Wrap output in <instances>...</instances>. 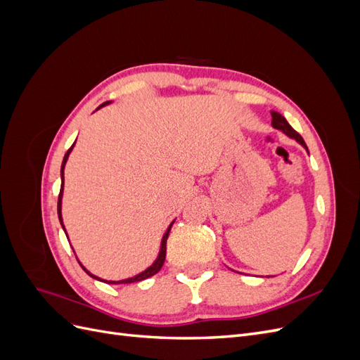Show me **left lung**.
Returning a JSON list of instances; mask_svg holds the SVG:
<instances>
[{
	"mask_svg": "<svg viewBox=\"0 0 360 360\" xmlns=\"http://www.w3.org/2000/svg\"><path fill=\"white\" fill-rule=\"evenodd\" d=\"M271 126H274L275 129H279V130H282V132H284L285 135H288L290 138H292V139H296L299 144H302L304 148H307V151H308V147H307V144H304V141H303V138L296 132V130H294L290 124H288V122L287 120L282 117L279 112H275V111H271Z\"/></svg>",
	"mask_w": 360,
	"mask_h": 360,
	"instance_id": "1",
	"label": "left lung"
}]
</instances>
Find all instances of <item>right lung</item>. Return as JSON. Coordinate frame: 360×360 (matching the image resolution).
Returning a JSON list of instances; mask_svg holds the SVG:
<instances>
[{
	"instance_id": "add662e5",
	"label": "right lung",
	"mask_w": 360,
	"mask_h": 360,
	"mask_svg": "<svg viewBox=\"0 0 360 360\" xmlns=\"http://www.w3.org/2000/svg\"><path fill=\"white\" fill-rule=\"evenodd\" d=\"M110 102H105V103H102L99 108H102V106H105V105H108ZM99 108H97V110H99ZM76 143V141H75ZM75 143H73V146H75ZM73 146L68 150V153L64 155V159H63V163H61V189H60V195H58V219H60V222H61V226H63V230H64V225H63V217H61V198H63V186H64V167H66V162H68V159H69V155H70V151H72V148H73ZM172 224H174V221L171 222V225L168 226V230H167V233L163 234V237H162V243H160V250H159V255H158V258H156V261L153 264H151L148 269H146L144 271H141L139 275H136V276H134V278H127V279H123V281H103V279H101V278H97V276H94V275H91L89 270H86L79 261L78 263L81 264V267L85 270V274L86 275H90L91 278H94V279H99V281H103V282H106V284H132V282H138V281H144V279H147V278H150V276H153V275H156L158 271L162 269V266H163V263H165V257H167V238H168V236H169V231H171V226H172Z\"/></svg>"
}]
</instances>
